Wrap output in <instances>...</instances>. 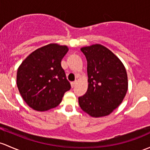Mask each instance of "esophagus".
<instances>
[{
  "instance_id": "esophagus-1",
  "label": "esophagus",
  "mask_w": 150,
  "mask_h": 150,
  "mask_svg": "<svg viewBox=\"0 0 150 150\" xmlns=\"http://www.w3.org/2000/svg\"><path fill=\"white\" fill-rule=\"evenodd\" d=\"M76 83H77V82H76V81L72 82V83H71V87H72V88H74V87H75V85H76Z\"/></svg>"
}]
</instances>
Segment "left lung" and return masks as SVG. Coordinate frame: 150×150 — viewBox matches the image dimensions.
I'll list each match as a JSON object with an SVG mask.
<instances>
[{
  "mask_svg": "<svg viewBox=\"0 0 150 150\" xmlns=\"http://www.w3.org/2000/svg\"><path fill=\"white\" fill-rule=\"evenodd\" d=\"M87 59L88 87L78 98L81 109L92 117L109 115L121 103L128 90L125 67L111 50L101 45L80 49Z\"/></svg>",
  "mask_w": 150,
  "mask_h": 150,
  "instance_id": "left-lung-1",
  "label": "left lung"
}]
</instances>
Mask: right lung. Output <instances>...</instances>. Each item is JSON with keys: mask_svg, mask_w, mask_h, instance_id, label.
Wrapping results in <instances>:
<instances>
[{"mask_svg": "<svg viewBox=\"0 0 150 150\" xmlns=\"http://www.w3.org/2000/svg\"><path fill=\"white\" fill-rule=\"evenodd\" d=\"M67 46L50 44L31 53L17 70L16 83L26 104L38 111L57 106L64 93L70 89L61 61Z\"/></svg>", "mask_w": 150, "mask_h": 150, "instance_id": "1", "label": "right lung"}]
</instances>
